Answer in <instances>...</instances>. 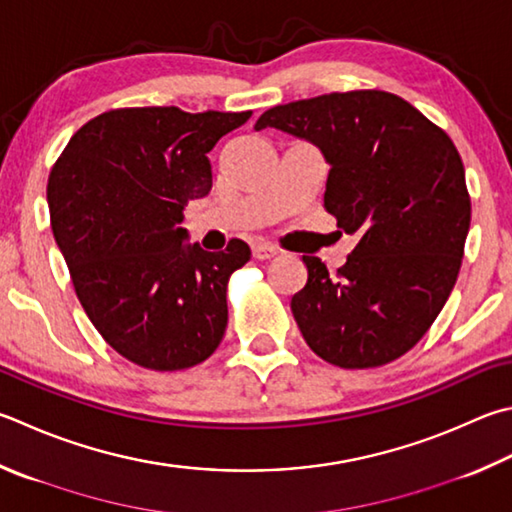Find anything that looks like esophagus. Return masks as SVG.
<instances>
[{
	"label": "esophagus",
	"mask_w": 512,
	"mask_h": 512,
	"mask_svg": "<svg viewBox=\"0 0 512 512\" xmlns=\"http://www.w3.org/2000/svg\"><path fill=\"white\" fill-rule=\"evenodd\" d=\"M277 253H280V250H277L275 246H268V244H255L253 246V257L255 259H273V257H277Z\"/></svg>",
	"instance_id": "esophagus-1"
}]
</instances>
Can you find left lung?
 <instances>
[{
    "mask_svg": "<svg viewBox=\"0 0 512 512\" xmlns=\"http://www.w3.org/2000/svg\"><path fill=\"white\" fill-rule=\"evenodd\" d=\"M313 143L329 163L324 208L356 235L331 277L302 257L309 280L291 311L322 360L367 369L410 351L457 282L470 228L466 170L450 136L410 102L378 89L277 105L255 129Z\"/></svg>",
    "mask_w": 512,
    "mask_h": 512,
    "instance_id": "8db88e82",
    "label": "left lung"
}]
</instances>
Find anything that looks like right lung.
I'll return each mask as SVG.
<instances>
[{
    "label": "right lung",
    "instance_id": "right-lung-1",
    "mask_svg": "<svg viewBox=\"0 0 512 512\" xmlns=\"http://www.w3.org/2000/svg\"><path fill=\"white\" fill-rule=\"evenodd\" d=\"M253 111L111 109L53 165L46 201L89 320L120 356L154 371L199 365L228 324L226 284L250 259L188 244L183 210L212 188L208 152Z\"/></svg>",
    "mask_w": 512,
    "mask_h": 512
}]
</instances>
